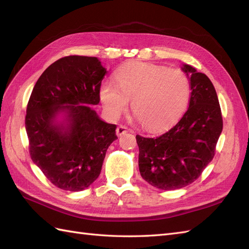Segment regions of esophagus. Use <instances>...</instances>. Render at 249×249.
<instances>
[{
    "instance_id": "obj_1",
    "label": "esophagus",
    "mask_w": 249,
    "mask_h": 249,
    "mask_svg": "<svg viewBox=\"0 0 249 249\" xmlns=\"http://www.w3.org/2000/svg\"><path fill=\"white\" fill-rule=\"evenodd\" d=\"M130 131L131 130L127 126L120 124V125L117 126V129H116V135H117V136H122V135H124V134H125L127 132H130Z\"/></svg>"
}]
</instances>
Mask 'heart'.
Here are the masks:
<instances>
[{
    "mask_svg": "<svg viewBox=\"0 0 249 249\" xmlns=\"http://www.w3.org/2000/svg\"><path fill=\"white\" fill-rule=\"evenodd\" d=\"M190 85L178 70L149 63H130L115 72V84L104 83L101 100L111 117H118L132 101L133 114L149 130L178 119L187 108Z\"/></svg>",
    "mask_w": 249,
    "mask_h": 249,
    "instance_id": "1",
    "label": "heart"
}]
</instances>
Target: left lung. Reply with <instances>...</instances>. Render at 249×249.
<instances>
[{"label":"left lung","instance_id":"1","mask_svg":"<svg viewBox=\"0 0 249 249\" xmlns=\"http://www.w3.org/2000/svg\"><path fill=\"white\" fill-rule=\"evenodd\" d=\"M189 77V108L179 122L154 138L137 135L139 171L148 184L162 190L190 185L213 160L222 132V115L216 90L205 73L184 64Z\"/></svg>","mask_w":249,"mask_h":249}]
</instances>
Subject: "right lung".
<instances>
[{
	"label": "right lung",
	"instance_id": "right-lung-1",
	"mask_svg": "<svg viewBox=\"0 0 249 249\" xmlns=\"http://www.w3.org/2000/svg\"><path fill=\"white\" fill-rule=\"evenodd\" d=\"M106 70L96 57L67 56L42 72L25 119L32 161L50 182L77 192L99 178L116 124L103 122L89 105L100 103ZM60 114L65 115L57 123Z\"/></svg>",
	"mask_w": 249,
	"mask_h": 249
}]
</instances>
